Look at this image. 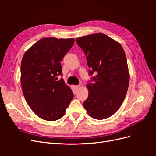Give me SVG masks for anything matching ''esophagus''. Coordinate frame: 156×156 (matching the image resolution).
Returning <instances> with one entry per match:
<instances>
[{
    "label": "esophagus",
    "mask_w": 156,
    "mask_h": 156,
    "mask_svg": "<svg viewBox=\"0 0 156 156\" xmlns=\"http://www.w3.org/2000/svg\"><path fill=\"white\" fill-rule=\"evenodd\" d=\"M73 88H74V89L75 90H77L80 88V86H74Z\"/></svg>",
    "instance_id": "1"
}]
</instances>
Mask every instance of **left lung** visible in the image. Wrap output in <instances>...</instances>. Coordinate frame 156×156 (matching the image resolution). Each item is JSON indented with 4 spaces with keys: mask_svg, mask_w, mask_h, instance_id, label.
<instances>
[{
    "mask_svg": "<svg viewBox=\"0 0 156 156\" xmlns=\"http://www.w3.org/2000/svg\"><path fill=\"white\" fill-rule=\"evenodd\" d=\"M76 42L87 56L90 75L97 73L94 83L87 85L88 96L83 106L93 119H107L120 108L128 89L125 52L119 42L100 32L78 37Z\"/></svg>",
    "mask_w": 156,
    "mask_h": 156,
    "instance_id": "obj_1",
    "label": "left lung"
}]
</instances>
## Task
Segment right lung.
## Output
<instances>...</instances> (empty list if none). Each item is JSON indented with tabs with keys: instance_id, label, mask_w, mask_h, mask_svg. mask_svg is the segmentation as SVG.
<instances>
[{
	"instance_id": "obj_1",
	"label": "right lung",
	"mask_w": 156,
	"mask_h": 156,
	"mask_svg": "<svg viewBox=\"0 0 156 156\" xmlns=\"http://www.w3.org/2000/svg\"><path fill=\"white\" fill-rule=\"evenodd\" d=\"M73 38L45 37L26 51L21 64L23 95L40 119L55 121L66 112L73 94L63 79L60 62L74 44Z\"/></svg>"
}]
</instances>
